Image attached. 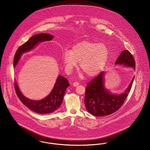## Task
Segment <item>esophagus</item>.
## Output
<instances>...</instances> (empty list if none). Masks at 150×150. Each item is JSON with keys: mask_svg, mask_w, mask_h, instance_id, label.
Returning a JSON list of instances; mask_svg holds the SVG:
<instances>
[{"mask_svg": "<svg viewBox=\"0 0 150 150\" xmlns=\"http://www.w3.org/2000/svg\"><path fill=\"white\" fill-rule=\"evenodd\" d=\"M72 86H79V83H78V82H74L72 84Z\"/></svg>", "mask_w": 150, "mask_h": 150, "instance_id": "esophagus-1", "label": "esophagus"}]
</instances>
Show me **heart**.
<instances>
[{"label":"heart","mask_w":150,"mask_h":150,"mask_svg":"<svg viewBox=\"0 0 150 150\" xmlns=\"http://www.w3.org/2000/svg\"><path fill=\"white\" fill-rule=\"evenodd\" d=\"M108 58L107 46L102 43L82 41L74 45L71 50H64L62 60L67 72H71L78 66L89 77L98 74L104 68Z\"/></svg>","instance_id":"heart-1"}]
</instances>
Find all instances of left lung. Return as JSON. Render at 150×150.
<instances>
[{"mask_svg": "<svg viewBox=\"0 0 150 150\" xmlns=\"http://www.w3.org/2000/svg\"><path fill=\"white\" fill-rule=\"evenodd\" d=\"M115 64L131 67L135 70V61L128 50L122 51ZM106 72L103 71L90 81L86 88L85 106L87 111L95 116H105L112 114L122 105L130 91L134 77L132 79L124 93H111L105 86Z\"/></svg>", "mask_w": 150, "mask_h": 150, "instance_id": "obj_1", "label": "left lung"}]
</instances>
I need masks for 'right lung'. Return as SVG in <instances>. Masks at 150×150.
<instances>
[{"instance_id": "obj_1", "label": "right lung", "mask_w": 150, "mask_h": 150, "mask_svg": "<svg viewBox=\"0 0 150 150\" xmlns=\"http://www.w3.org/2000/svg\"><path fill=\"white\" fill-rule=\"evenodd\" d=\"M53 38V36L46 33L38 34L31 37L28 42L20 46L16 51L13 59V67L16 66L23 53L33 50L39 43L50 41ZM69 86L68 80L64 76L59 75L50 94L44 98L36 100L24 96L16 81L14 82L16 94L22 103L33 111L40 114H50L57 110L62 104L64 93Z\"/></svg>"}]
</instances>
